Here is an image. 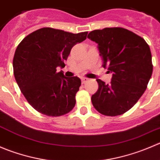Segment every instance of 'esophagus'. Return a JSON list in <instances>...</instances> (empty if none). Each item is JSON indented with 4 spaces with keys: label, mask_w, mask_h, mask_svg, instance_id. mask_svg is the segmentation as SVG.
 <instances>
[{
    "label": "esophagus",
    "mask_w": 160,
    "mask_h": 160,
    "mask_svg": "<svg viewBox=\"0 0 160 160\" xmlns=\"http://www.w3.org/2000/svg\"><path fill=\"white\" fill-rule=\"evenodd\" d=\"M88 80H89V79L87 78V77H82L81 78V81L83 83H85L87 81H88Z\"/></svg>",
    "instance_id": "1"
}]
</instances>
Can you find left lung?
Masks as SVG:
<instances>
[{
    "label": "left lung",
    "instance_id": "8db88e82",
    "mask_svg": "<svg viewBox=\"0 0 160 160\" xmlns=\"http://www.w3.org/2000/svg\"><path fill=\"white\" fill-rule=\"evenodd\" d=\"M88 38L97 43L102 66L112 72L110 84L97 79L98 89L91 96L93 105L105 116L123 114L142 97L152 77L149 46L142 37L120 27L95 29Z\"/></svg>",
    "mask_w": 160,
    "mask_h": 160
}]
</instances>
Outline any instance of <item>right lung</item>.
Listing matches in <instances>:
<instances>
[{
    "mask_svg": "<svg viewBox=\"0 0 160 160\" xmlns=\"http://www.w3.org/2000/svg\"><path fill=\"white\" fill-rule=\"evenodd\" d=\"M87 35L88 32L72 33L46 27L31 32L18 45L14 76L27 102L39 112L60 116L75 106L81 80L65 77L57 68L65 67L72 48Z\"/></svg>",
    "mask_w": 160,
    "mask_h": 160,
    "instance_id": "1",
    "label": "right lung"
}]
</instances>
